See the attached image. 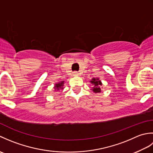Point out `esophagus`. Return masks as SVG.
I'll use <instances>...</instances> for the list:
<instances>
[{
  "label": "esophagus",
  "instance_id": "1",
  "mask_svg": "<svg viewBox=\"0 0 153 153\" xmlns=\"http://www.w3.org/2000/svg\"><path fill=\"white\" fill-rule=\"evenodd\" d=\"M79 72L78 71H74V76H79Z\"/></svg>",
  "mask_w": 153,
  "mask_h": 153
}]
</instances>
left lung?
<instances>
[{"label": "left lung", "instance_id": "left-lung-1", "mask_svg": "<svg viewBox=\"0 0 153 153\" xmlns=\"http://www.w3.org/2000/svg\"><path fill=\"white\" fill-rule=\"evenodd\" d=\"M91 83L94 84V87L93 88V91L95 93H100L101 91H100V88L99 85H101L102 83L100 82V81L99 80V79H95L93 78L91 81Z\"/></svg>", "mask_w": 153, "mask_h": 153}]
</instances>
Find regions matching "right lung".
<instances>
[{
    "label": "right lung",
    "instance_id": "right-lung-1",
    "mask_svg": "<svg viewBox=\"0 0 153 153\" xmlns=\"http://www.w3.org/2000/svg\"><path fill=\"white\" fill-rule=\"evenodd\" d=\"M63 84H64V82H62L61 83H58L57 84H55V86H54V88H56L55 89H57V90H59L60 89H63Z\"/></svg>",
    "mask_w": 153,
    "mask_h": 153
}]
</instances>
